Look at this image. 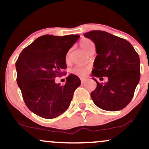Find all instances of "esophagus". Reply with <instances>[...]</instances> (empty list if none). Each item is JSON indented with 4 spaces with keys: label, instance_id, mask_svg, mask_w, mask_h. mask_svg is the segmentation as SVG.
Instances as JSON below:
<instances>
[{
    "label": "esophagus",
    "instance_id": "esophagus-1",
    "mask_svg": "<svg viewBox=\"0 0 149 149\" xmlns=\"http://www.w3.org/2000/svg\"><path fill=\"white\" fill-rule=\"evenodd\" d=\"M85 80H86V78H80V81H81L82 83H84Z\"/></svg>",
    "mask_w": 149,
    "mask_h": 149
}]
</instances>
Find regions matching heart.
Segmentation results:
<instances>
[{"mask_svg":"<svg viewBox=\"0 0 149 149\" xmlns=\"http://www.w3.org/2000/svg\"><path fill=\"white\" fill-rule=\"evenodd\" d=\"M80 46L85 52H88L89 49L91 48L92 46H94V43L92 42V40H89L88 38H83L80 41ZM69 52H67L66 55V60H69ZM89 70H90V67H88V66H76L74 68H73L71 71L74 75H76V76L80 77H84L88 73Z\"/></svg>","mask_w":149,"mask_h":149,"instance_id":"1","label":"heart"}]
</instances>
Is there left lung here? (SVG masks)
<instances>
[{
    "instance_id": "8db88e82",
    "label": "left lung",
    "mask_w": 149,
    "mask_h": 149,
    "mask_svg": "<svg viewBox=\"0 0 149 149\" xmlns=\"http://www.w3.org/2000/svg\"><path fill=\"white\" fill-rule=\"evenodd\" d=\"M84 36L92 40L97 54L92 76L107 77L102 84L94 78L97 88L91 93L94 103L100 109L117 111L130 102L140 79V60L127 40L102 31H91Z\"/></svg>"
}]
</instances>
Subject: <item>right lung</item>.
<instances>
[{
	"label": "right lung",
	"mask_w": 149,
	"mask_h": 149,
	"mask_svg": "<svg viewBox=\"0 0 149 149\" xmlns=\"http://www.w3.org/2000/svg\"><path fill=\"white\" fill-rule=\"evenodd\" d=\"M79 37L42 36L19 56L17 82L26 105L37 116L54 118L69 108L74 91L81 83L80 78L71 73L62 86L55 83L54 78L64 73L66 54Z\"/></svg>",
	"instance_id": "obj_1"
}]
</instances>
